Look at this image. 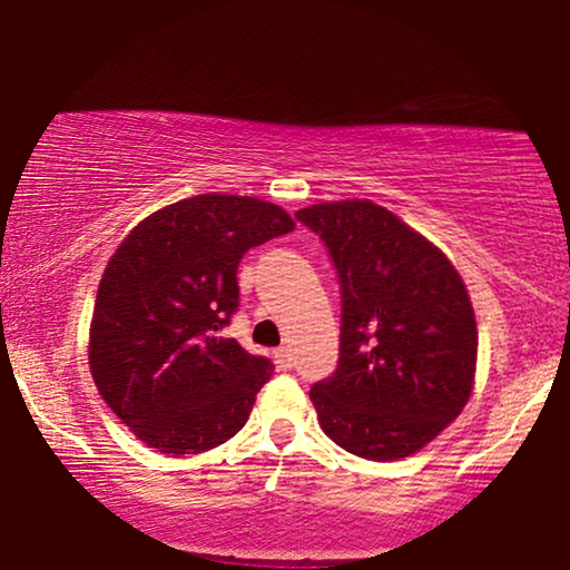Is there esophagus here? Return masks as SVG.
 Returning a JSON list of instances; mask_svg holds the SVG:
<instances>
[{
  "label": "esophagus",
  "mask_w": 570,
  "mask_h": 570,
  "mask_svg": "<svg viewBox=\"0 0 570 570\" xmlns=\"http://www.w3.org/2000/svg\"><path fill=\"white\" fill-rule=\"evenodd\" d=\"M272 357H275V365L279 371H291L295 361H293V353L287 347H277L275 353H272Z\"/></svg>",
  "instance_id": "obj_1"
}]
</instances>
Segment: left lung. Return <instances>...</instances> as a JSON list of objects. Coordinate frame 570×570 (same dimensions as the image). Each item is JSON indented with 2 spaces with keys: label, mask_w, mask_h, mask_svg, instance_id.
I'll return each mask as SVG.
<instances>
[{
  "label": "left lung",
  "mask_w": 570,
  "mask_h": 570,
  "mask_svg": "<svg viewBox=\"0 0 570 570\" xmlns=\"http://www.w3.org/2000/svg\"><path fill=\"white\" fill-rule=\"evenodd\" d=\"M340 277V361L311 386L324 433L350 454L392 462L464 410L478 363L466 287L441 248L371 199L298 209Z\"/></svg>",
  "instance_id": "left-lung-1"
}]
</instances>
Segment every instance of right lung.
Instances as JSON below:
<instances>
[{
    "label": "right lung",
    "mask_w": 570,
    "mask_h": 570,
    "mask_svg": "<svg viewBox=\"0 0 570 570\" xmlns=\"http://www.w3.org/2000/svg\"><path fill=\"white\" fill-rule=\"evenodd\" d=\"M295 228L283 207L199 194L145 217L108 262L90 324L100 396L160 454H202L246 425L269 357L223 330L238 308L248 248Z\"/></svg>",
    "instance_id": "add662e5"
}]
</instances>
